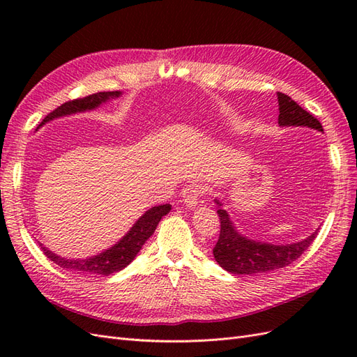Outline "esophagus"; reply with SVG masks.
Returning a JSON list of instances; mask_svg holds the SVG:
<instances>
[{
	"mask_svg": "<svg viewBox=\"0 0 357 357\" xmlns=\"http://www.w3.org/2000/svg\"><path fill=\"white\" fill-rule=\"evenodd\" d=\"M202 193H204L202 188L197 185V183H192V185H188L181 192L183 202L186 204V207L195 208L199 202V198L202 197Z\"/></svg>",
	"mask_w": 357,
	"mask_h": 357,
	"instance_id": "34e87169",
	"label": "esophagus"
}]
</instances>
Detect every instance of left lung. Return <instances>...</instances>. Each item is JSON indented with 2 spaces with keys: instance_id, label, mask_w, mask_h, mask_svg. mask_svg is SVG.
Listing matches in <instances>:
<instances>
[{
  "instance_id": "8db88e82",
  "label": "left lung",
  "mask_w": 357,
  "mask_h": 357,
  "mask_svg": "<svg viewBox=\"0 0 357 357\" xmlns=\"http://www.w3.org/2000/svg\"><path fill=\"white\" fill-rule=\"evenodd\" d=\"M277 96L280 126H304L323 132V126L317 119L302 109L290 96L282 92H278ZM214 202L219 205L220 235L213 248V255L215 262L231 274H264L287 266L307 250L319 232V229H316L305 240L291 244H273L252 240L236 231V226L232 223L228 211L222 208V202L218 198H214Z\"/></svg>"
}]
</instances>
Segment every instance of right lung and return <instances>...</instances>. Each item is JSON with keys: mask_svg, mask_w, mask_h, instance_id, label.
Segmentation results:
<instances>
[{"mask_svg": "<svg viewBox=\"0 0 357 357\" xmlns=\"http://www.w3.org/2000/svg\"><path fill=\"white\" fill-rule=\"evenodd\" d=\"M121 95H122L121 91L96 92V93L84 96V98L68 101L66 104H62L61 107H58L56 110H53L50 114H47L45 119H43L40 126L53 121V119L95 110V109H98L101 104L110 101V100H114V98H119ZM169 211H171L169 204L156 205V207H152L132 225V228L129 229L114 245H112L110 248H107V250H104L98 255L86 257V259L62 257V256H58L56 253L50 252L49 248L43 245L41 243H38V244L41 247L43 253H45L50 259V261H53L62 268L70 269V271H74V273L82 274V275L83 274L84 275H110L113 273L122 271L123 268H126L134 261L138 252L142 250L143 244L150 238V236L153 235L160 219L164 218L165 214H168Z\"/></svg>", "mask_w": 357, "mask_h": 357, "instance_id": "add662e5", "label": "right lung"}]
</instances>
